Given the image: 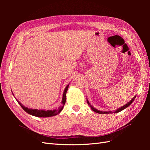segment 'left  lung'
I'll use <instances>...</instances> for the list:
<instances>
[{"mask_svg": "<svg viewBox=\"0 0 150 150\" xmlns=\"http://www.w3.org/2000/svg\"><path fill=\"white\" fill-rule=\"evenodd\" d=\"M135 97H136V95L135 96H134L133 97V98H132V99L130 100L129 102H128V103L127 104H126L125 105H124V106H122V107H120V108H118V109L117 110H115V111H114L113 112H112V111H100V110H97L96 108H95L94 107H93L91 106V105L90 104V103H89V101L88 100V99H87V103H88V105L89 106H90V108H91V110H93L94 112H96V113H100V114H107V113H119V112H120V111H122L123 110H124V109H126V108H128L129 106H130V105H131V104L133 103V100H135Z\"/></svg>", "mask_w": 150, "mask_h": 150, "instance_id": "8db88e82", "label": "left lung"}]
</instances>
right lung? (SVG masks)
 Listing matches in <instances>:
<instances>
[{"mask_svg":"<svg viewBox=\"0 0 150 150\" xmlns=\"http://www.w3.org/2000/svg\"><path fill=\"white\" fill-rule=\"evenodd\" d=\"M69 87V84L66 86V87L65 88L64 90V93L62 95V106H60L58 109H55V110H37V109H31V108H28V107L24 106V105H22L20 102H19L17 99V101L18 102V103L20 104V106L25 111L26 113H29L30 115H31L35 116V117H53L57 115H58L60 111H61L63 109L64 106L66 103V92L68 91V89Z\"/></svg>","mask_w":150,"mask_h":150,"instance_id":"1","label":"right lung"}]
</instances>
